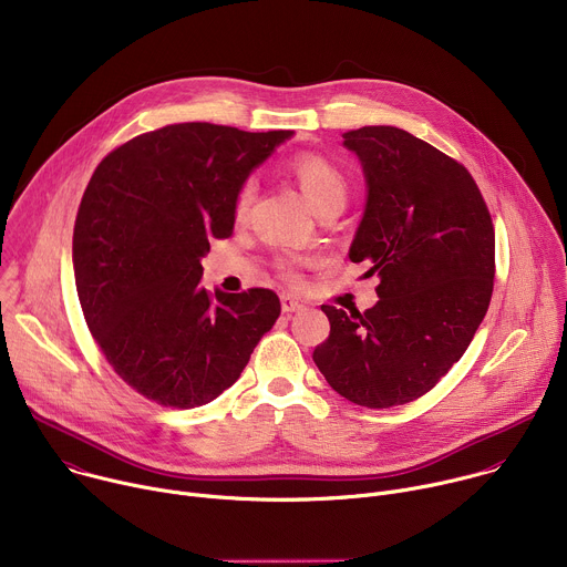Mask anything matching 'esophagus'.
<instances>
[{
  "mask_svg": "<svg viewBox=\"0 0 567 567\" xmlns=\"http://www.w3.org/2000/svg\"><path fill=\"white\" fill-rule=\"evenodd\" d=\"M280 305H282V311L285 313H291V311H300L305 305L298 300V298H293V296H289V293H285L282 298H280Z\"/></svg>",
  "mask_w": 567,
  "mask_h": 567,
  "instance_id": "esophagus-1",
  "label": "esophagus"
}]
</instances>
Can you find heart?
Returning a JSON list of instances; mask_svg holds the SVG:
<instances>
[{
    "mask_svg": "<svg viewBox=\"0 0 567 567\" xmlns=\"http://www.w3.org/2000/svg\"><path fill=\"white\" fill-rule=\"evenodd\" d=\"M291 173L305 199L316 213H322L328 208L343 210V206L348 204L350 182L346 173L328 156L300 154L291 161ZM251 204H254V184L245 182L235 193V202H233L235 217L245 219L249 215ZM280 271L287 278H296V260H280Z\"/></svg>",
    "mask_w": 567,
    "mask_h": 567,
    "instance_id": "1",
    "label": "heart"
}]
</instances>
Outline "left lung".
<instances>
[{"label": "left lung", "instance_id": "1", "mask_svg": "<svg viewBox=\"0 0 567 567\" xmlns=\"http://www.w3.org/2000/svg\"><path fill=\"white\" fill-rule=\"evenodd\" d=\"M357 152L368 202L350 247L377 274L363 313L322 305L330 337L313 363L346 399L390 409L426 394L466 352L489 309L496 233L471 173L406 130L343 134Z\"/></svg>", "mask_w": 567, "mask_h": 567}]
</instances>
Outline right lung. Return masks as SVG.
<instances>
[{"label": "right lung", "mask_w": 567, "mask_h": 567, "mask_svg": "<svg viewBox=\"0 0 567 567\" xmlns=\"http://www.w3.org/2000/svg\"><path fill=\"white\" fill-rule=\"evenodd\" d=\"M291 134L177 123L130 138L94 171L73 226L75 289L107 363L145 399L204 406L278 320L271 289L208 291L202 258L233 233L237 188Z\"/></svg>", "instance_id": "obj_1"}]
</instances>
